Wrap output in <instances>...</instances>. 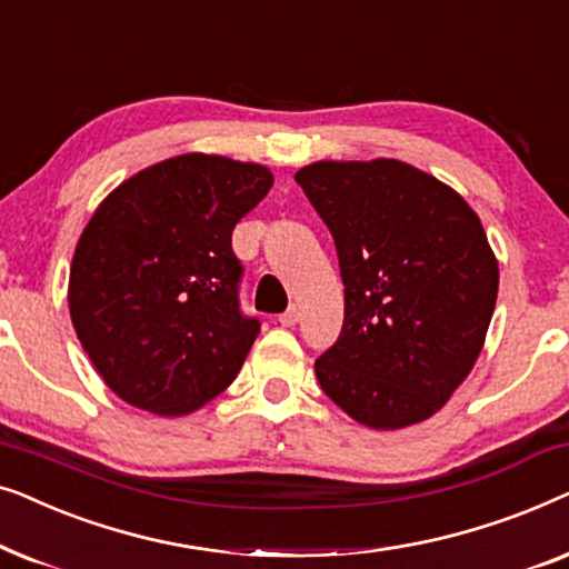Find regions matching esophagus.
Instances as JSON below:
<instances>
[{
    "label": "esophagus",
    "mask_w": 569,
    "mask_h": 569,
    "mask_svg": "<svg viewBox=\"0 0 569 569\" xmlns=\"http://www.w3.org/2000/svg\"><path fill=\"white\" fill-rule=\"evenodd\" d=\"M300 316H302L300 308L298 306H290L282 316H279V323H282V326H295V323L300 321Z\"/></svg>",
    "instance_id": "obj_1"
}]
</instances>
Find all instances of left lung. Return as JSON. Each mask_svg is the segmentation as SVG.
I'll return each instance as SVG.
<instances>
[{
	"label": "left lung",
	"instance_id": "8db88e82",
	"mask_svg": "<svg viewBox=\"0 0 569 569\" xmlns=\"http://www.w3.org/2000/svg\"><path fill=\"white\" fill-rule=\"evenodd\" d=\"M295 181L331 230L345 326L316 360L355 422L401 430L446 407L492 321L500 269L477 212L409 162L318 160Z\"/></svg>",
	"mask_w": 569,
	"mask_h": 569
}]
</instances>
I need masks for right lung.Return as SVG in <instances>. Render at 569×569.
<instances>
[{"instance_id":"obj_1","label":"right lung","mask_w":569,"mask_h":569,"mask_svg":"<svg viewBox=\"0 0 569 569\" xmlns=\"http://www.w3.org/2000/svg\"><path fill=\"white\" fill-rule=\"evenodd\" d=\"M271 183L259 162L189 152L139 170L92 212L69 316L121 401L183 417L236 380L261 323L240 313L232 230Z\"/></svg>"}]
</instances>
